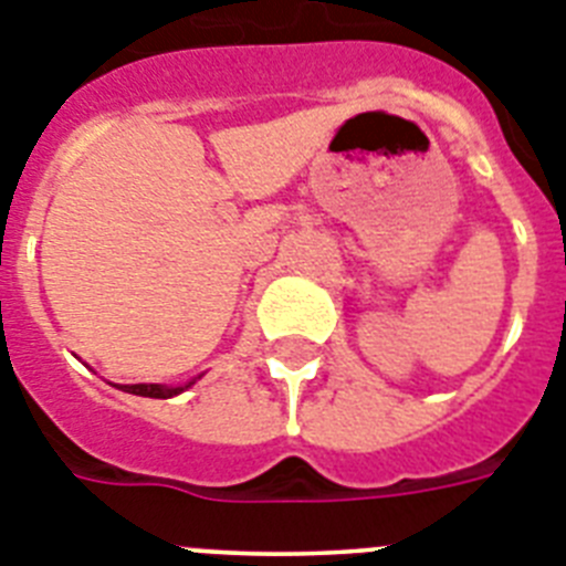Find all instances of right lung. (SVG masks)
<instances>
[{
	"label": "right lung",
	"mask_w": 566,
	"mask_h": 566,
	"mask_svg": "<svg viewBox=\"0 0 566 566\" xmlns=\"http://www.w3.org/2000/svg\"><path fill=\"white\" fill-rule=\"evenodd\" d=\"M190 385H196L193 381H188L185 387H165V385H122V390L125 392H134V396H147V399H170V396H179L181 390H188Z\"/></svg>",
	"instance_id": "obj_1"
}]
</instances>
